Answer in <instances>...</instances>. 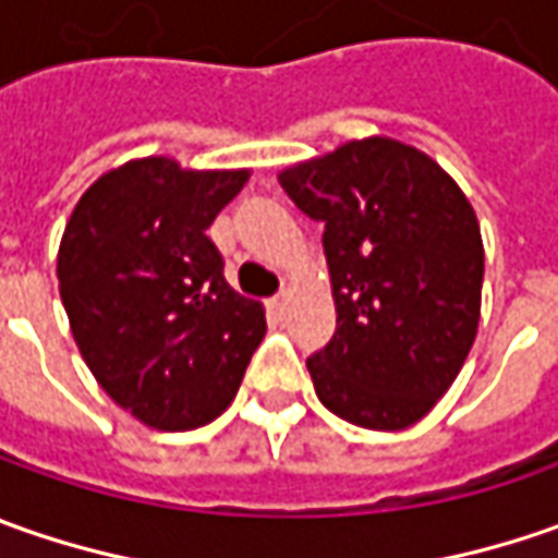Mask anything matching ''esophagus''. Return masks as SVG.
I'll return each instance as SVG.
<instances>
[{"label": "esophagus", "instance_id": "34e87169", "mask_svg": "<svg viewBox=\"0 0 558 558\" xmlns=\"http://www.w3.org/2000/svg\"><path fill=\"white\" fill-rule=\"evenodd\" d=\"M289 311V298L286 294H276V298H269L267 301V313L269 316H276V319H282Z\"/></svg>", "mask_w": 558, "mask_h": 558}]
</instances>
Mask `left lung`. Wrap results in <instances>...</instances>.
Listing matches in <instances>:
<instances>
[{
  "label": "left lung",
  "instance_id": "left-lung-1",
  "mask_svg": "<svg viewBox=\"0 0 558 558\" xmlns=\"http://www.w3.org/2000/svg\"><path fill=\"white\" fill-rule=\"evenodd\" d=\"M326 226L335 335L307 356L316 397L360 428L397 432L453 385L482 313L484 247L472 204L438 163L360 140L279 177Z\"/></svg>",
  "mask_w": 558,
  "mask_h": 558
}]
</instances>
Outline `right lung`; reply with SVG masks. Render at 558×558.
Wrapping results in <instances>:
<instances>
[{
	"mask_svg": "<svg viewBox=\"0 0 558 558\" xmlns=\"http://www.w3.org/2000/svg\"><path fill=\"white\" fill-rule=\"evenodd\" d=\"M245 180L130 161L80 198L64 229L58 286L76 348L111 400L151 428L214 422L264 341V307L229 289L207 235Z\"/></svg>",
	"mask_w": 558,
	"mask_h": 558,
	"instance_id": "obj_1",
	"label": "right lung"
}]
</instances>
